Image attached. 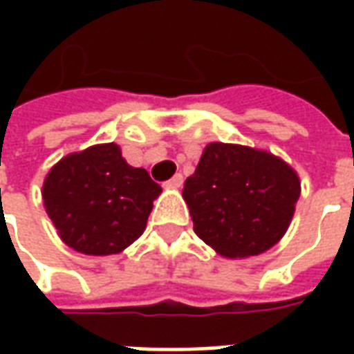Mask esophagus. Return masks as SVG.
<instances>
[{
	"label": "esophagus",
	"mask_w": 354,
	"mask_h": 354,
	"mask_svg": "<svg viewBox=\"0 0 354 354\" xmlns=\"http://www.w3.org/2000/svg\"><path fill=\"white\" fill-rule=\"evenodd\" d=\"M182 184H184V176H182V174H174V176L167 182L169 187H182Z\"/></svg>",
	"instance_id": "esophagus-1"
}]
</instances>
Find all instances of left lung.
I'll list each match as a JSON object with an SVG mask.
<instances>
[{
	"label": "left lung",
	"mask_w": 354,
	"mask_h": 354,
	"mask_svg": "<svg viewBox=\"0 0 354 354\" xmlns=\"http://www.w3.org/2000/svg\"><path fill=\"white\" fill-rule=\"evenodd\" d=\"M193 230L216 252L246 258L266 252L286 233L299 199V178L279 157L214 142L185 180Z\"/></svg>",
	"instance_id": "obj_1"
}]
</instances>
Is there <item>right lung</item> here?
Instances as JSON below:
<instances>
[{
  "mask_svg": "<svg viewBox=\"0 0 354 354\" xmlns=\"http://www.w3.org/2000/svg\"><path fill=\"white\" fill-rule=\"evenodd\" d=\"M161 193L144 169H134L115 144L64 157L43 184V201L58 235L73 250L108 256L144 233Z\"/></svg>",
  "mask_w": 354,
  "mask_h": 354,
  "instance_id": "obj_1",
  "label": "right lung"
}]
</instances>
